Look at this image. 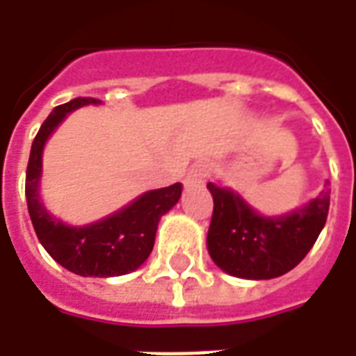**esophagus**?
Here are the masks:
<instances>
[{
	"instance_id": "34e87169",
	"label": "esophagus",
	"mask_w": 356,
	"mask_h": 356,
	"mask_svg": "<svg viewBox=\"0 0 356 356\" xmlns=\"http://www.w3.org/2000/svg\"><path fill=\"white\" fill-rule=\"evenodd\" d=\"M211 175V165H209L208 162H198L194 163L193 168H191V171L186 173L185 177V186L186 188H191V186H200L206 183V179Z\"/></svg>"
}]
</instances>
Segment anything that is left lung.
Wrapping results in <instances>:
<instances>
[{
  "label": "left lung",
  "mask_w": 356,
  "mask_h": 356,
  "mask_svg": "<svg viewBox=\"0 0 356 356\" xmlns=\"http://www.w3.org/2000/svg\"><path fill=\"white\" fill-rule=\"evenodd\" d=\"M208 188L213 196L208 252L217 267L238 278L286 275L309 254L328 217V186L303 208L280 217L259 216L227 186L208 183Z\"/></svg>",
  "instance_id": "8db88e82"
}]
</instances>
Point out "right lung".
<instances>
[{
	"mask_svg": "<svg viewBox=\"0 0 356 356\" xmlns=\"http://www.w3.org/2000/svg\"><path fill=\"white\" fill-rule=\"evenodd\" d=\"M83 104H99L93 97H78L51 112L35 135L26 168L28 213L34 231L47 254L80 276H122L139 268L154 248L160 217L168 213L181 198L183 185L150 191L129 206L102 221L86 227H68L43 208L38 194L42 175V152L45 140L55 131L68 112Z\"/></svg>",
	"mask_w": 356,
	"mask_h": 356,
	"instance_id": "obj_1",
	"label": "right lung"
}]
</instances>
